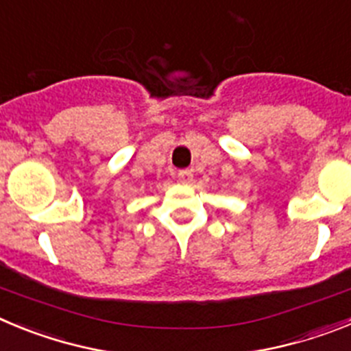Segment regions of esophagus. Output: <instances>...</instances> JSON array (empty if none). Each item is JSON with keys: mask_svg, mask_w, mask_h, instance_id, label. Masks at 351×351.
I'll use <instances>...</instances> for the list:
<instances>
[{"mask_svg": "<svg viewBox=\"0 0 351 351\" xmlns=\"http://www.w3.org/2000/svg\"><path fill=\"white\" fill-rule=\"evenodd\" d=\"M178 178L179 182H182V184H190L193 181V173H191V170H179Z\"/></svg>", "mask_w": 351, "mask_h": 351, "instance_id": "1", "label": "esophagus"}]
</instances>
